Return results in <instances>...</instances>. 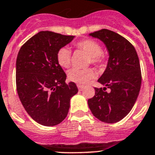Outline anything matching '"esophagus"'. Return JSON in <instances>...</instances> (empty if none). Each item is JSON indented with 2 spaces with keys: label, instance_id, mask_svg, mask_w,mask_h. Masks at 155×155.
Segmentation results:
<instances>
[{
  "label": "esophagus",
  "instance_id": "34e87169",
  "mask_svg": "<svg viewBox=\"0 0 155 155\" xmlns=\"http://www.w3.org/2000/svg\"><path fill=\"white\" fill-rule=\"evenodd\" d=\"M77 87H78V88H79V90H80V91L83 90V88L84 87V86H83V85H80V84H78Z\"/></svg>",
  "mask_w": 155,
  "mask_h": 155
}]
</instances>
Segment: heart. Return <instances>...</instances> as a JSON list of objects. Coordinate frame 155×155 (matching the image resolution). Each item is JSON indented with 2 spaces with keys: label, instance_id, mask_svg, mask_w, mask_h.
<instances>
[{
  "label": "heart",
  "instance_id": "obj_1",
  "mask_svg": "<svg viewBox=\"0 0 155 155\" xmlns=\"http://www.w3.org/2000/svg\"><path fill=\"white\" fill-rule=\"evenodd\" d=\"M75 46L90 56L91 62L98 65L103 61L101 47L98 42L92 39H85L78 42ZM57 60L62 68H68L71 65V51L68 47L61 48L57 53ZM96 76V73L92 69H78L72 68L68 72V79L78 84H85Z\"/></svg>",
  "mask_w": 155,
  "mask_h": 155
}]
</instances>
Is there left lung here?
I'll return each instance as SVG.
<instances>
[{
	"mask_svg": "<svg viewBox=\"0 0 155 155\" xmlns=\"http://www.w3.org/2000/svg\"><path fill=\"white\" fill-rule=\"evenodd\" d=\"M89 36L104 42L108 60L98 79L104 87H95V96L87 101L88 107L100 120L116 123L131 111L139 94L142 84L139 58L134 46L113 31L103 29L91 33Z\"/></svg>",
	"mask_w": 155,
	"mask_h": 155,
	"instance_id": "8db88e82",
	"label": "left lung"
}]
</instances>
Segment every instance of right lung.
Instances as JSON below:
<instances>
[{"instance_id":"right-lung-1","label":"right lung","mask_w":155,"mask_h":155,"mask_svg":"<svg viewBox=\"0 0 155 155\" xmlns=\"http://www.w3.org/2000/svg\"><path fill=\"white\" fill-rule=\"evenodd\" d=\"M75 36L41 31L18 52L16 84L18 97L29 115L40 125L54 126L68 115L71 98L78 92L75 83L66 84L57 53Z\"/></svg>"}]
</instances>
